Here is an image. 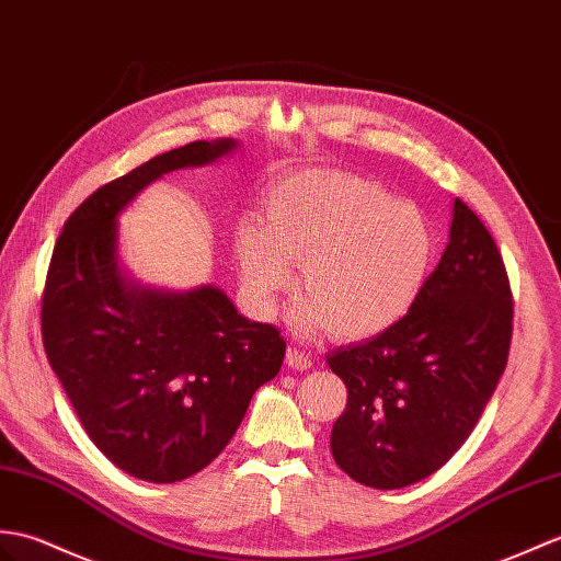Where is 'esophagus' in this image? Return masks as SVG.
<instances>
[{
  "label": "esophagus",
  "instance_id": "esophagus-1",
  "mask_svg": "<svg viewBox=\"0 0 561 561\" xmlns=\"http://www.w3.org/2000/svg\"><path fill=\"white\" fill-rule=\"evenodd\" d=\"M286 366L294 368V370H308L312 366V356L306 354V351L289 348V351H286Z\"/></svg>",
  "mask_w": 561,
  "mask_h": 561
}]
</instances>
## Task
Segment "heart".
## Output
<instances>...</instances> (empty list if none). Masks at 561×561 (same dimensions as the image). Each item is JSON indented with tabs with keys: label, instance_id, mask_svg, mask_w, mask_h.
<instances>
[{
	"label": "heart",
	"instance_id": "heart-1",
	"mask_svg": "<svg viewBox=\"0 0 561 561\" xmlns=\"http://www.w3.org/2000/svg\"><path fill=\"white\" fill-rule=\"evenodd\" d=\"M435 231L421 207L375 181L340 172L296 174L270 191L263 221L237 231L243 289L272 312L294 286L291 320L301 332L328 328L336 340H366L397 324L419 301L435 260Z\"/></svg>",
	"mask_w": 561,
	"mask_h": 561
}]
</instances>
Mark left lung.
I'll list each match as a JSON object with an SVG mask.
<instances>
[{
    "label": "left lung",
    "instance_id": "8db88e82",
    "mask_svg": "<svg viewBox=\"0 0 561 561\" xmlns=\"http://www.w3.org/2000/svg\"><path fill=\"white\" fill-rule=\"evenodd\" d=\"M512 318L497 243L457 198L449 243L419 301L389 330L328 356L348 392L330 437L336 466L377 490L413 485L445 466L506 368Z\"/></svg>",
    "mask_w": 561,
    "mask_h": 561
}]
</instances>
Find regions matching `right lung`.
<instances>
[{"mask_svg": "<svg viewBox=\"0 0 561 561\" xmlns=\"http://www.w3.org/2000/svg\"><path fill=\"white\" fill-rule=\"evenodd\" d=\"M237 146L193 140L100 186L67 219L49 260L41 316L49 366L93 445L148 483H176L215 461L284 360L275 324L239 316L217 286H142L116 251V217L142 188Z\"/></svg>", "mask_w": 561, "mask_h": 561, "instance_id": "right-lung-1", "label": "right lung"}]
</instances>
